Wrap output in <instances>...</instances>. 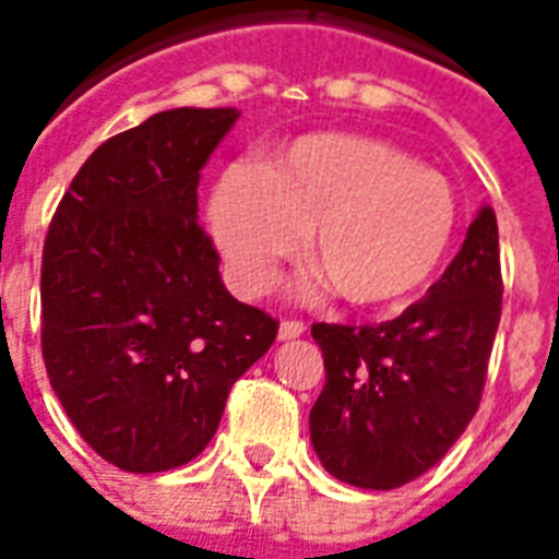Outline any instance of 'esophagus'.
Segmentation results:
<instances>
[{
  "label": "esophagus",
  "instance_id": "34e87169",
  "mask_svg": "<svg viewBox=\"0 0 559 559\" xmlns=\"http://www.w3.org/2000/svg\"><path fill=\"white\" fill-rule=\"evenodd\" d=\"M307 324L301 319H284L278 328V340L281 342H289V340H298V336H305Z\"/></svg>",
  "mask_w": 559,
  "mask_h": 559
}]
</instances>
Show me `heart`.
<instances>
[{"label": "heart", "instance_id": "b5f03b06", "mask_svg": "<svg viewBox=\"0 0 559 559\" xmlns=\"http://www.w3.org/2000/svg\"><path fill=\"white\" fill-rule=\"evenodd\" d=\"M211 228L243 293H263L313 231L310 263L348 305L389 310L420 296L450 254V179L394 144L357 133L301 135L270 168L219 174Z\"/></svg>", "mask_w": 559, "mask_h": 559}]
</instances>
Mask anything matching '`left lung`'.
Masks as SVG:
<instances>
[{"instance_id": "1", "label": "left lung", "mask_w": 559, "mask_h": 559, "mask_svg": "<svg viewBox=\"0 0 559 559\" xmlns=\"http://www.w3.org/2000/svg\"><path fill=\"white\" fill-rule=\"evenodd\" d=\"M499 319V226L485 205L441 278L397 319L316 322L328 380L310 412V441L324 469L368 490L432 469L478 412Z\"/></svg>"}]
</instances>
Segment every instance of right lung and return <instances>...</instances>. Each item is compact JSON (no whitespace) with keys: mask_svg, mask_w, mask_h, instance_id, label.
I'll list each match as a JSON object with an SVG mask.
<instances>
[{"mask_svg":"<svg viewBox=\"0 0 559 559\" xmlns=\"http://www.w3.org/2000/svg\"><path fill=\"white\" fill-rule=\"evenodd\" d=\"M235 109L179 107L112 135L48 223L43 362L81 438L127 473H162L214 438L231 385L278 319L219 281L197 186Z\"/></svg>","mask_w":559,"mask_h":559,"instance_id":"add662e5","label":"right lung"}]
</instances>
